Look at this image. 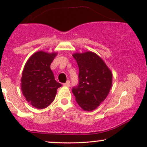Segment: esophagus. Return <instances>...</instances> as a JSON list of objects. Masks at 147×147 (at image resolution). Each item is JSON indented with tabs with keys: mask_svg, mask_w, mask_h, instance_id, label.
<instances>
[{
	"mask_svg": "<svg viewBox=\"0 0 147 147\" xmlns=\"http://www.w3.org/2000/svg\"><path fill=\"white\" fill-rule=\"evenodd\" d=\"M70 81H67L65 84H63V86H67V87H69L70 86Z\"/></svg>",
	"mask_w": 147,
	"mask_h": 147,
	"instance_id": "obj_1",
	"label": "esophagus"
}]
</instances>
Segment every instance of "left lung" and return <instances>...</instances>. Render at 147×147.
Masks as SVG:
<instances>
[{
  "instance_id": "left-lung-1",
  "label": "left lung",
  "mask_w": 147,
  "mask_h": 147,
  "mask_svg": "<svg viewBox=\"0 0 147 147\" xmlns=\"http://www.w3.org/2000/svg\"><path fill=\"white\" fill-rule=\"evenodd\" d=\"M79 66V84L72 93L84 111H92L106 98L112 86L113 75L100 57L94 52L73 54Z\"/></svg>"
}]
</instances>
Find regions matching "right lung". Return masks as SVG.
Masks as SVG:
<instances>
[{
	"label": "right lung",
	"mask_w": 147,
	"mask_h": 147,
	"mask_svg": "<svg viewBox=\"0 0 147 147\" xmlns=\"http://www.w3.org/2000/svg\"><path fill=\"white\" fill-rule=\"evenodd\" d=\"M56 52H35L25 63L21 77V90L28 102L36 109H45L53 102L61 84L55 79L50 64Z\"/></svg>",
	"instance_id": "1"
}]
</instances>
